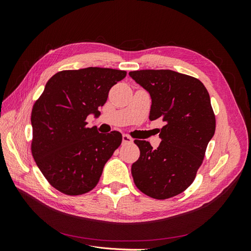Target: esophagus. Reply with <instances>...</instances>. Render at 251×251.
I'll use <instances>...</instances> for the list:
<instances>
[{"label": "esophagus", "instance_id": "1", "mask_svg": "<svg viewBox=\"0 0 251 251\" xmlns=\"http://www.w3.org/2000/svg\"><path fill=\"white\" fill-rule=\"evenodd\" d=\"M133 139L130 137V136L127 135H123V143L127 144V143H132Z\"/></svg>", "mask_w": 251, "mask_h": 251}]
</instances>
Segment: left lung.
<instances>
[{"instance_id": "obj_1", "label": "left lung", "mask_w": 251, "mask_h": 251, "mask_svg": "<svg viewBox=\"0 0 251 251\" xmlns=\"http://www.w3.org/2000/svg\"><path fill=\"white\" fill-rule=\"evenodd\" d=\"M128 75L151 95L150 120L160 118L161 143L154 150L134 140L140 157L132 165L135 185L151 198L164 200L184 192L201 166L216 130L210 97L203 83L172 70H140Z\"/></svg>"}]
</instances>
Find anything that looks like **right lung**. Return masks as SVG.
Segmentation results:
<instances>
[{"instance_id": "obj_1", "label": "right lung", "mask_w": 251, "mask_h": 251, "mask_svg": "<svg viewBox=\"0 0 251 251\" xmlns=\"http://www.w3.org/2000/svg\"><path fill=\"white\" fill-rule=\"evenodd\" d=\"M126 72L89 67L57 72L47 81L31 113V151L44 177L60 193L86 194L97 185L104 164L123 141L117 131L108 135L88 127L108 100L110 89Z\"/></svg>"}]
</instances>
